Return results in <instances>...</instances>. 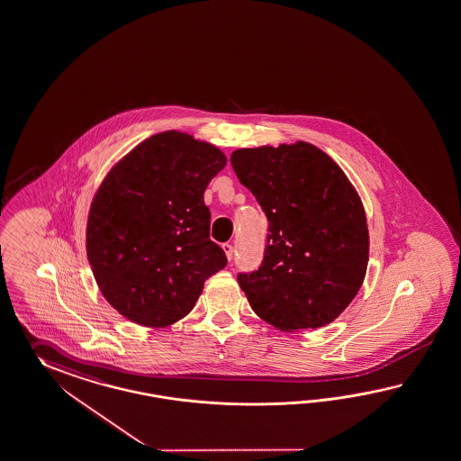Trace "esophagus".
I'll use <instances>...</instances> for the list:
<instances>
[{
    "label": "esophagus",
    "mask_w": 461,
    "mask_h": 461,
    "mask_svg": "<svg viewBox=\"0 0 461 461\" xmlns=\"http://www.w3.org/2000/svg\"><path fill=\"white\" fill-rule=\"evenodd\" d=\"M223 251H225L226 258H233V245L231 243H223Z\"/></svg>",
    "instance_id": "obj_1"
}]
</instances>
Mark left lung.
<instances>
[{
  "label": "left lung",
  "mask_w": 461,
  "mask_h": 461,
  "mask_svg": "<svg viewBox=\"0 0 461 461\" xmlns=\"http://www.w3.org/2000/svg\"><path fill=\"white\" fill-rule=\"evenodd\" d=\"M231 165L270 221L261 267L238 275L249 306L281 331L335 321L368 267L370 235L355 186L306 141L241 148Z\"/></svg>",
  "instance_id": "1"
}]
</instances>
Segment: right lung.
Listing matches in <instances>:
<instances>
[{"label": "right lung", "instance_id": "add662e5", "mask_svg": "<svg viewBox=\"0 0 461 461\" xmlns=\"http://www.w3.org/2000/svg\"><path fill=\"white\" fill-rule=\"evenodd\" d=\"M225 153L188 133L149 136L122 158L91 202L86 255L106 302L126 320L165 328L190 313L226 267L203 194Z\"/></svg>", "mask_w": 461, "mask_h": 461}]
</instances>
